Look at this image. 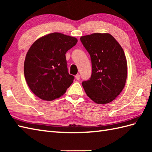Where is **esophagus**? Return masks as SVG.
I'll use <instances>...</instances> for the list:
<instances>
[{"label":"esophagus","mask_w":152,"mask_h":152,"mask_svg":"<svg viewBox=\"0 0 152 152\" xmlns=\"http://www.w3.org/2000/svg\"><path fill=\"white\" fill-rule=\"evenodd\" d=\"M75 78H76V79L77 80H79L80 79V74H76V75L75 76Z\"/></svg>","instance_id":"1"}]
</instances>
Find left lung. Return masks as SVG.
<instances>
[{"mask_svg":"<svg viewBox=\"0 0 152 152\" xmlns=\"http://www.w3.org/2000/svg\"><path fill=\"white\" fill-rule=\"evenodd\" d=\"M90 55L91 78L82 82L87 95L96 104L112 102L122 91L127 76L124 50L109 33H93L80 38Z\"/></svg>","mask_w":152,"mask_h":152,"instance_id":"1","label":"left lung"}]
</instances>
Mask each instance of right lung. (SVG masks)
I'll list each match as a JSON object with an SVG mask.
<instances>
[{
    "mask_svg": "<svg viewBox=\"0 0 152 152\" xmlns=\"http://www.w3.org/2000/svg\"><path fill=\"white\" fill-rule=\"evenodd\" d=\"M76 38L53 33L38 38L28 50L24 74L35 95L53 101L65 93L74 77L68 72L65 54L76 44Z\"/></svg>",
    "mask_w": 152,
    "mask_h": 152,
    "instance_id": "add662e5",
    "label": "right lung"
}]
</instances>
